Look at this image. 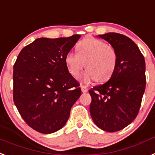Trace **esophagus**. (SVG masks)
<instances>
[{"mask_svg": "<svg viewBox=\"0 0 155 155\" xmlns=\"http://www.w3.org/2000/svg\"><path fill=\"white\" fill-rule=\"evenodd\" d=\"M81 92H88V88H87V87L84 86V85H81Z\"/></svg>", "mask_w": 155, "mask_h": 155, "instance_id": "esophagus-1", "label": "esophagus"}]
</instances>
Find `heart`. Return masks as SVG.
<instances>
[{
	"label": "heart",
	"instance_id": "obj_1",
	"mask_svg": "<svg viewBox=\"0 0 155 155\" xmlns=\"http://www.w3.org/2000/svg\"><path fill=\"white\" fill-rule=\"evenodd\" d=\"M68 72L77 78L84 67L86 71L81 76L84 82L97 80L105 82L115 71L117 54L111 45L94 38H86L78 44L76 54L69 52L65 57Z\"/></svg>",
	"mask_w": 155,
	"mask_h": 155
}]
</instances>
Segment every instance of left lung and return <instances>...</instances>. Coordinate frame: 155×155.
<instances>
[{
  "instance_id": "left-lung-1",
  "label": "left lung",
  "mask_w": 155,
  "mask_h": 155,
  "mask_svg": "<svg viewBox=\"0 0 155 155\" xmlns=\"http://www.w3.org/2000/svg\"><path fill=\"white\" fill-rule=\"evenodd\" d=\"M115 48L117 63L107 82L88 90L90 114L96 125L117 132L133 122L139 113L146 87L145 60L133 41L117 33L99 35Z\"/></svg>"
}]
</instances>
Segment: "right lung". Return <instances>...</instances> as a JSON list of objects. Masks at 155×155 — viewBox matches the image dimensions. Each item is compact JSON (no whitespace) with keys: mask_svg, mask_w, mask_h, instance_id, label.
Segmentation results:
<instances>
[{"mask_svg":"<svg viewBox=\"0 0 155 155\" xmlns=\"http://www.w3.org/2000/svg\"><path fill=\"white\" fill-rule=\"evenodd\" d=\"M81 35L38 38L25 46L13 67V100L25 122L49 134L63 128L81 95L65 57Z\"/></svg>","mask_w":155,"mask_h":155,"instance_id":"right-lung-1","label":"right lung"}]
</instances>
